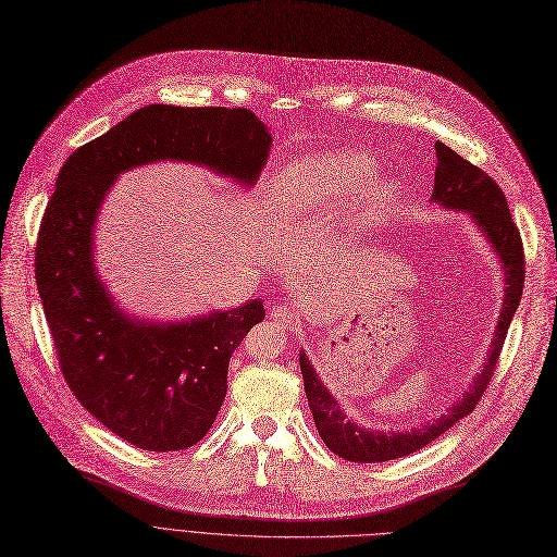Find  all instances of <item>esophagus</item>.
Returning <instances> with one entry per match:
<instances>
[{
	"instance_id": "obj_1",
	"label": "esophagus",
	"mask_w": 557,
	"mask_h": 557,
	"mask_svg": "<svg viewBox=\"0 0 557 557\" xmlns=\"http://www.w3.org/2000/svg\"><path fill=\"white\" fill-rule=\"evenodd\" d=\"M272 317L281 325V329H292V325H294V310L289 306H285V304L274 306L272 308Z\"/></svg>"
}]
</instances>
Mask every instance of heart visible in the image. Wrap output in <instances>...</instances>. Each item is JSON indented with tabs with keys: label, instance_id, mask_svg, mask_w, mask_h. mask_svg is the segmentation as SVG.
<instances>
[{
	"label": "heart",
	"instance_id": "obj_1",
	"mask_svg": "<svg viewBox=\"0 0 557 557\" xmlns=\"http://www.w3.org/2000/svg\"><path fill=\"white\" fill-rule=\"evenodd\" d=\"M375 161L355 148L329 150L317 157H306L278 177L276 209L283 218H308L333 207L346 205L359 190L355 213L359 220L380 218L394 200V182L375 180Z\"/></svg>",
	"mask_w": 557,
	"mask_h": 557
}]
</instances>
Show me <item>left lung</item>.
<instances>
[{"mask_svg":"<svg viewBox=\"0 0 557 557\" xmlns=\"http://www.w3.org/2000/svg\"><path fill=\"white\" fill-rule=\"evenodd\" d=\"M436 180H434V193L432 200L447 209H461L468 211L470 218L481 226V232L495 247L497 256L502 258L504 274H506V294H504V308L499 314L497 333L493 344H490L487 359L481 369V373L474 377V384L466 396L456 403L447 413H443L436 422L422 424V428H413L411 432H371L362 424H355L344 418L337 400L329 394L317 375V371L310 367L308 357L301 352V373H304V386L306 398L314 418V424L319 430V436L329 445L331 451L352 463H382L403 459L418 451L420 447L430 445L441 434L451 430L456 422L474 411L485 388L495 375L497 359L502 352V346L508 335V325L512 321V314L519 306L521 289H524V245H521L519 228L508 211L506 195L499 188V184L483 173L474 163L456 154L445 144L436 141Z\"/></svg>","mask_w":557,"mask_h":557,"instance_id":"1","label":"left lung"}]
</instances>
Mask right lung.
I'll return each instance as SVG.
<instances>
[{"label": "right lung", "instance_id": "right-lung-1", "mask_svg": "<svg viewBox=\"0 0 557 557\" xmlns=\"http://www.w3.org/2000/svg\"><path fill=\"white\" fill-rule=\"evenodd\" d=\"M270 146L247 108L148 106L62 163L36 243L38 292L64 382L129 445L180 451L207 436L226 396L228 357L265 308L253 299L180 323L125 317L94 268L96 213L127 169L177 159L253 184Z\"/></svg>", "mask_w": 557, "mask_h": 557}]
</instances>
